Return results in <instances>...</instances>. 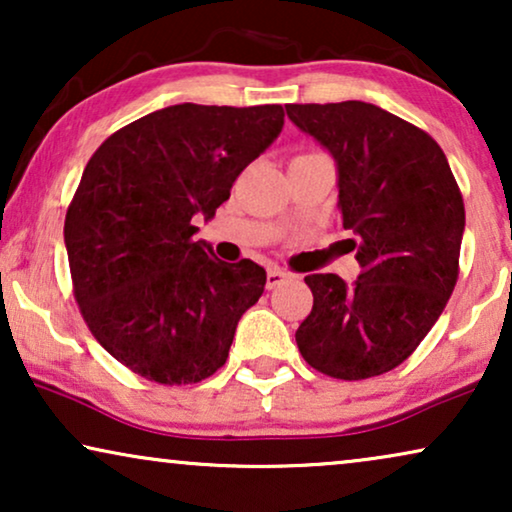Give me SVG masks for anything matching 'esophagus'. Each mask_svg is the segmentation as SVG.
Wrapping results in <instances>:
<instances>
[{
    "label": "esophagus",
    "instance_id": "1",
    "mask_svg": "<svg viewBox=\"0 0 512 512\" xmlns=\"http://www.w3.org/2000/svg\"><path fill=\"white\" fill-rule=\"evenodd\" d=\"M289 279H291V272L279 270V268H270L268 270V282H265V286H268V289H277L279 284L289 282Z\"/></svg>",
    "mask_w": 512,
    "mask_h": 512
}]
</instances>
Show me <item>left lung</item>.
<instances>
[{
    "mask_svg": "<svg viewBox=\"0 0 512 512\" xmlns=\"http://www.w3.org/2000/svg\"><path fill=\"white\" fill-rule=\"evenodd\" d=\"M338 165L342 228L361 275H307L314 305L298 326L303 359L335 380H368L408 359L459 277L461 191L436 139L375 104H286Z\"/></svg>",
    "mask_w": 512,
    "mask_h": 512,
    "instance_id": "1",
    "label": "left lung"
}]
</instances>
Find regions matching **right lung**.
<instances>
[{
    "mask_svg": "<svg viewBox=\"0 0 512 512\" xmlns=\"http://www.w3.org/2000/svg\"><path fill=\"white\" fill-rule=\"evenodd\" d=\"M279 104H174L104 139L65 216L74 298L95 340L132 373L195 384L228 359L265 270L193 240L235 179L275 142Z\"/></svg>",
    "mask_w": 512,
    "mask_h": 512,
    "instance_id": "right-lung-1",
    "label": "right lung"
}]
</instances>
